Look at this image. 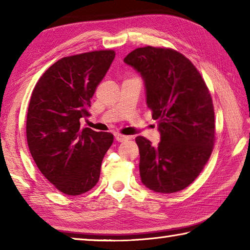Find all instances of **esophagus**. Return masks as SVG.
<instances>
[{
    "label": "esophagus",
    "mask_w": 250,
    "mask_h": 250,
    "mask_svg": "<svg viewBox=\"0 0 250 250\" xmlns=\"http://www.w3.org/2000/svg\"><path fill=\"white\" fill-rule=\"evenodd\" d=\"M115 138H116V140L118 141V142H124V141H128V140H130V137H128V135H124V134H120V133H116L115 134Z\"/></svg>",
    "instance_id": "esophagus-1"
}]
</instances>
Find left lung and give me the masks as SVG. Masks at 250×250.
<instances>
[{
	"mask_svg": "<svg viewBox=\"0 0 250 250\" xmlns=\"http://www.w3.org/2000/svg\"><path fill=\"white\" fill-rule=\"evenodd\" d=\"M145 80L146 104L158 120V146L135 138L140 176L147 188L175 193L193 183L211 154L215 141L214 105L200 71L171 48H137L124 59Z\"/></svg>",
	"mask_w": 250,
	"mask_h": 250,
	"instance_id": "obj_1",
	"label": "left lung"
}]
</instances>
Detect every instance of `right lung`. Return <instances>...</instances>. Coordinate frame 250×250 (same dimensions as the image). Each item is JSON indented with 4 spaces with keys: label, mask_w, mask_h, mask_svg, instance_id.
I'll return each mask as SVG.
<instances>
[{
    "label": "right lung",
    "mask_w": 250,
    "mask_h": 250,
    "mask_svg": "<svg viewBox=\"0 0 250 250\" xmlns=\"http://www.w3.org/2000/svg\"><path fill=\"white\" fill-rule=\"evenodd\" d=\"M115 50H95L59 59L45 71L29 100L26 138L46 180L67 195H80L99 181L113 135L82 128L80 119L115 59Z\"/></svg>",
    "instance_id": "obj_1"
}]
</instances>
